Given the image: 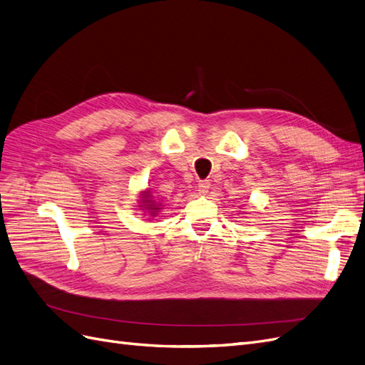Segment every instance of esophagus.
I'll use <instances>...</instances> for the list:
<instances>
[{
	"instance_id": "obj_1",
	"label": "esophagus",
	"mask_w": 365,
	"mask_h": 365,
	"mask_svg": "<svg viewBox=\"0 0 365 365\" xmlns=\"http://www.w3.org/2000/svg\"><path fill=\"white\" fill-rule=\"evenodd\" d=\"M210 189V182L208 181H200L197 182V192H200V195H205Z\"/></svg>"
}]
</instances>
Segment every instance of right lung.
Listing matches in <instances>:
<instances>
[{
  "label": "right lung",
  "instance_id": "add662e5",
  "mask_svg": "<svg viewBox=\"0 0 365 365\" xmlns=\"http://www.w3.org/2000/svg\"><path fill=\"white\" fill-rule=\"evenodd\" d=\"M138 202H140V205H138L140 210H143V212L148 213L149 216H157L158 212H161V202L153 200V196L149 189L140 192Z\"/></svg>",
  "mask_w": 365,
  "mask_h": 365
}]
</instances>
